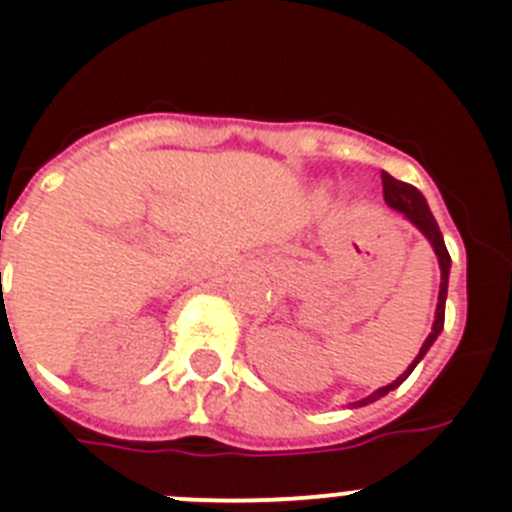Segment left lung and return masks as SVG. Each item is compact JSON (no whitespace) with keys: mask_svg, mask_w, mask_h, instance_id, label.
Segmentation results:
<instances>
[{"mask_svg":"<svg viewBox=\"0 0 512 512\" xmlns=\"http://www.w3.org/2000/svg\"><path fill=\"white\" fill-rule=\"evenodd\" d=\"M382 192H384V202H387L392 210L402 212V215H408L410 223L418 225L420 233H423L425 238L431 241L433 251H436V256H438V266H441V292H438L436 320H433L431 336L425 338V343L420 346V351H418V356H415L413 364H410L408 369H405V374H400L395 382L387 384V387H382V390H377L374 395L364 397V400L356 402V405H369V402L379 400V397H384L390 390L400 387V384L410 377V372H413L415 366H418V361L428 354V348L433 346V341H436L438 333L443 330V318H446V292H449L451 256H449V251H446V243H443V235H441V230H438L436 217L431 215V210H428V205H425V197L413 187V184H405V182H400V179H395V176L382 174Z\"/></svg>","mask_w":512,"mask_h":512,"instance_id":"8db88e82","label":"left lung"}]
</instances>
